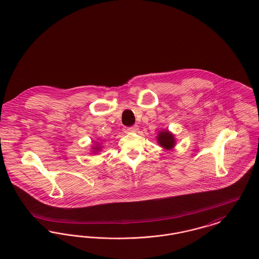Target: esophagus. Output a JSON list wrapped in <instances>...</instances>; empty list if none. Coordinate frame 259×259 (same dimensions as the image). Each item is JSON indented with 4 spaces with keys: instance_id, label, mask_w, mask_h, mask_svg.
I'll return each mask as SVG.
<instances>
[{
    "instance_id": "obj_1",
    "label": "esophagus",
    "mask_w": 259,
    "mask_h": 259,
    "mask_svg": "<svg viewBox=\"0 0 259 259\" xmlns=\"http://www.w3.org/2000/svg\"><path fill=\"white\" fill-rule=\"evenodd\" d=\"M138 130V126L135 125V126H132V127H127L124 129V131L126 133H132V132H136Z\"/></svg>"
}]
</instances>
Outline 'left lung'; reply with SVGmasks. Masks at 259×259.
<instances>
[{
    "label": "left lung",
    "mask_w": 259,
    "mask_h": 259,
    "mask_svg": "<svg viewBox=\"0 0 259 259\" xmlns=\"http://www.w3.org/2000/svg\"><path fill=\"white\" fill-rule=\"evenodd\" d=\"M158 144L165 150H172L176 145V139L172 132L168 129L160 130L156 136Z\"/></svg>",
    "instance_id": "8db88e82"
}]
</instances>
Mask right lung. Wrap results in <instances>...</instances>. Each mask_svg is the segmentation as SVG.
<instances>
[{
    "instance_id": "1",
    "label": "right lung",
    "mask_w": 259,
    "mask_h": 259,
    "mask_svg": "<svg viewBox=\"0 0 259 259\" xmlns=\"http://www.w3.org/2000/svg\"><path fill=\"white\" fill-rule=\"evenodd\" d=\"M101 148H102V146H101L99 143H98V144H96L95 146H93V147H92V149H93V150H92V153H94V154H98V152H99V151H101Z\"/></svg>"
}]
</instances>
